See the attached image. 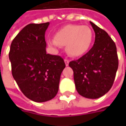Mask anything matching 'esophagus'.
Masks as SVG:
<instances>
[{"instance_id":"esophagus-1","label":"esophagus","mask_w":126,"mask_h":126,"mask_svg":"<svg viewBox=\"0 0 126 126\" xmlns=\"http://www.w3.org/2000/svg\"><path fill=\"white\" fill-rule=\"evenodd\" d=\"M64 63H65L66 66H68L69 65V61L68 60H66V59H65L64 60Z\"/></svg>"}]
</instances>
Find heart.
Listing matches in <instances>:
<instances>
[{
    "label": "heart",
    "instance_id": "1",
    "mask_svg": "<svg viewBox=\"0 0 126 126\" xmlns=\"http://www.w3.org/2000/svg\"><path fill=\"white\" fill-rule=\"evenodd\" d=\"M93 40V32L88 26L66 25L55 33V39H48V46L57 49L66 46V50L72 57H79L89 49Z\"/></svg>",
    "mask_w": 126,
    "mask_h": 126
}]
</instances>
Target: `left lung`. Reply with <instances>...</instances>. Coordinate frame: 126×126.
I'll return each mask as SVG.
<instances>
[{
    "label": "left lung",
    "mask_w": 126,
    "mask_h": 126,
    "mask_svg": "<svg viewBox=\"0 0 126 126\" xmlns=\"http://www.w3.org/2000/svg\"><path fill=\"white\" fill-rule=\"evenodd\" d=\"M95 33L93 47L69 66L74 71L76 88L81 96L97 99L105 94L114 83L119 66L116 47L107 32L90 22Z\"/></svg>",
    "instance_id": "left-lung-1"
}]
</instances>
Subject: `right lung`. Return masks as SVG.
<instances>
[{
  "label": "right lung",
  "instance_id": "1",
  "mask_svg": "<svg viewBox=\"0 0 126 126\" xmlns=\"http://www.w3.org/2000/svg\"><path fill=\"white\" fill-rule=\"evenodd\" d=\"M49 24L27 25L12 41L9 52L14 79L23 94L36 102L55 97L65 68L60 56L46 52L45 33Z\"/></svg>",
  "mask_w": 126,
  "mask_h": 126
}]
</instances>
